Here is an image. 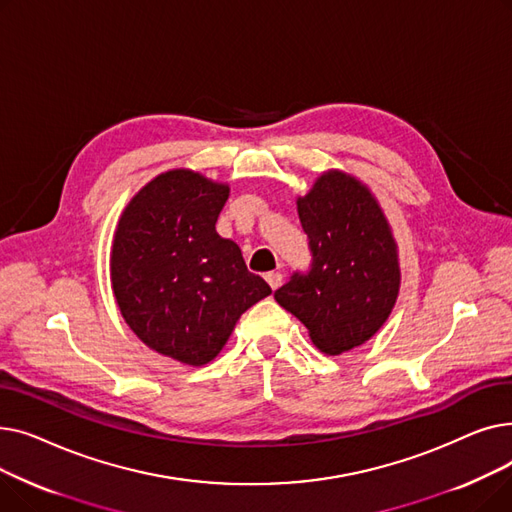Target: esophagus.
<instances>
[{"instance_id":"34e87169","label":"esophagus","mask_w":512,"mask_h":512,"mask_svg":"<svg viewBox=\"0 0 512 512\" xmlns=\"http://www.w3.org/2000/svg\"><path fill=\"white\" fill-rule=\"evenodd\" d=\"M265 280H267V284L272 286V290H276L282 284V274L280 272H270V274H265Z\"/></svg>"}]
</instances>
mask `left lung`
Listing matches in <instances>:
<instances>
[{"mask_svg":"<svg viewBox=\"0 0 512 512\" xmlns=\"http://www.w3.org/2000/svg\"><path fill=\"white\" fill-rule=\"evenodd\" d=\"M297 205L311 265L274 299L303 321L319 351L340 355L378 332L396 303L394 238L367 186L342 172L317 178Z\"/></svg>","mask_w":512,"mask_h":512,"instance_id":"1","label":"left lung"}]
</instances>
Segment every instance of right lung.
<instances>
[{
	"mask_svg": "<svg viewBox=\"0 0 512 512\" xmlns=\"http://www.w3.org/2000/svg\"><path fill=\"white\" fill-rule=\"evenodd\" d=\"M228 191L188 170L161 174L128 203L114 238L112 286L126 324L159 355L195 367L272 292L215 232Z\"/></svg>",
	"mask_w": 512,
	"mask_h": 512,
	"instance_id": "obj_1",
	"label": "right lung"
}]
</instances>
